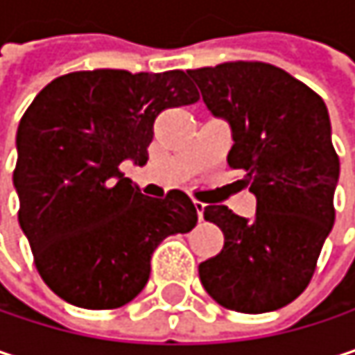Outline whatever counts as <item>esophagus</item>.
I'll list each match as a JSON object with an SVG mask.
<instances>
[{"label": "esophagus", "mask_w": 355, "mask_h": 355, "mask_svg": "<svg viewBox=\"0 0 355 355\" xmlns=\"http://www.w3.org/2000/svg\"><path fill=\"white\" fill-rule=\"evenodd\" d=\"M193 205H195V211H197V217L199 219H203V211H205V203H201V201H193Z\"/></svg>", "instance_id": "esophagus-1"}]
</instances>
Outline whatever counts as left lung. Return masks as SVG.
<instances>
[{
    "mask_svg": "<svg viewBox=\"0 0 355 355\" xmlns=\"http://www.w3.org/2000/svg\"><path fill=\"white\" fill-rule=\"evenodd\" d=\"M209 112L230 121L232 171L256 195L248 221L225 205L205 219L223 232V250L199 264L211 297L240 313H268L293 303L311 282L336 207L339 156L323 99L286 71L236 60L191 69Z\"/></svg>",
    "mask_w": 355,
    "mask_h": 355,
    "instance_id": "left-lung-1",
    "label": "left lung"
}]
</instances>
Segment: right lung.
<instances>
[{
  "label": "right lung",
  "instance_id": "add662e5",
  "mask_svg": "<svg viewBox=\"0 0 355 355\" xmlns=\"http://www.w3.org/2000/svg\"><path fill=\"white\" fill-rule=\"evenodd\" d=\"M199 93L182 71H77L49 83L17 128V221L42 280L71 305L117 309L150 278L171 234L197 223L189 195L150 199L119 164H146L154 119Z\"/></svg>",
  "mask_w": 355,
  "mask_h": 355
}]
</instances>
